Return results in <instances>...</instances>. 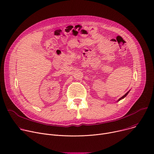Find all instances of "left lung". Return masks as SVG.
Here are the masks:
<instances>
[{"label": "left lung", "instance_id": "8db88e82", "mask_svg": "<svg viewBox=\"0 0 154 154\" xmlns=\"http://www.w3.org/2000/svg\"><path fill=\"white\" fill-rule=\"evenodd\" d=\"M130 92V91H128V92H127V93H126V94H125L124 95H123V96L122 97H120V99H119V100H117V102H119V101H120V100H122V99H123L124 98H125V97H126V96L127 95V94H128V92Z\"/></svg>", "mask_w": 154, "mask_h": 154}]
</instances>
